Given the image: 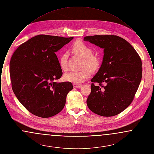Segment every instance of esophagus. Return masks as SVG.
<instances>
[{
	"label": "esophagus",
	"instance_id": "1",
	"mask_svg": "<svg viewBox=\"0 0 154 154\" xmlns=\"http://www.w3.org/2000/svg\"><path fill=\"white\" fill-rule=\"evenodd\" d=\"M73 86L74 88H78L81 87L82 86V85H81V84H77V83H74L73 84Z\"/></svg>",
	"mask_w": 154,
	"mask_h": 154
}]
</instances>
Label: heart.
Segmentation results:
<instances>
[{
	"instance_id": "1",
	"label": "heart",
	"mask_w": 154,
	"mask_h": 154,
	"mask_svg": "<svg viewBox=\"0 0 154 154\" xmlns=\"http://www.w3.org/2000/svg\"><path fill=\"white\" fill-rule=\"evenodd\" d=\"M73 50L78 54L84 58L83 67L85 68L81 71H72L64 75L65 80L74 83H81L87 80L91 74V70H96L100 66V59L93 55L92 49L82 42L77 40L73 45ZM67 52H63L59 58V64L62 70L66 71L67 67Z\"/></svg>"
}]
</instances>
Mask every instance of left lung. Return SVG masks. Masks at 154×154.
Here are the masks:
<instances>
[{
    "instance_id": "left-lung-1",
    "label": "left lung",
    "mask_w": 154,
    "mask_h": 154,
    "mask_svg": "<svg viewBox=\"0 0 154 154\" xmlns=\"http://www.w3.org/2000/svg\"><path fill=\"white\" fill-rule=\"evenodd\" d=\"M84 40L104 49L102 64L91 80L88 108L103 117L116 116L134 99L142 77L141 59L130 43L116 35L86 36Z\"/></svg>"
}]
</instances>
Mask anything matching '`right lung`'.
<instances>
[{"instance_id":"1","label":"right lung","mask_w":154,"mask_h":154,"mask_svg":"<svg viewBox=\"0 0 154 154\" xmlns=\"http://www.w3.org/2000/svg\"><path fill=\"white\" fill-rule=\"evenodd\" d=\"M73 38L39 35L21 44L13 53L10 62L12 89L32 114L51 117L63 109L73 85L69 81H54L63 73L55 52Z\"/></svg>"}]
</instances>
